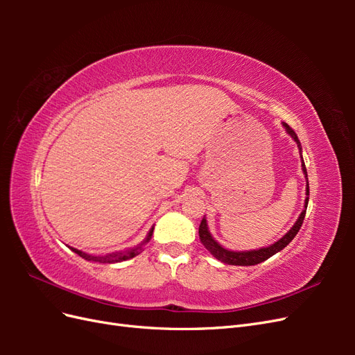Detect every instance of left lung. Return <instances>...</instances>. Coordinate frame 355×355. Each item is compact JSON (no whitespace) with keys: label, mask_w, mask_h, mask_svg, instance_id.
Listing matches in <instances>:
<instances>
[{"label":"left lung","mask_w":355,"mask_h":355,"mask_svg":"<svg viewBox=\"0 0 355 355\" xmlns=\"http://www.w3.org/2000/svg\"><path fill=\"white\" fill-rule=\"evenodd\" d=\"M284 127H286L287 133L295 139V142L297 144L299 149H302V148H300V142H299V139H297L296 133L292 130V127H288L286 123H284ZM300 157H302V155H300ZM302 170H304V173H305V178L308 179L306 167H305L304 159H302ZM308 200H309V184H306L305 209L302 210V213H300V216H299V219L296 220V223L293 225V228L290 230V231L284 235L283 239H280V240H278L277 243H274V244L270 245V247H263V249L250 250V252H231V250L223 249V247H222L220 244H218L216 241L213 240V237H211L210 232H209L206 219L201 220L200 228H198L200 241L202 243V245L206 247V249H207L214 257H216L218 261H220V262H223V263H228V265H240V266L257 265V263H261V262H263V261H266V259H270V257H271L272 254H275L277 252L283 250L284 247L296 237V234L299 232L300 227H302L304 219H305V213H306V207H308Z\"/></svg>","instance_id":"8db88e82"}]
</instances>
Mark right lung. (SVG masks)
Instances as JSON below:
<instances>
[{"label":"right lung","instance_id":"right-lung-1","mask_svg":"<svg viewBox=\"0 0 355 355\" xmlns=\"http://www.w3.org/2000/svg\"><path fill=\"white\" fill-rule=\"evenodd\" d=\"M154 232V228H151V231H149L148 237L145 240V243H148L149 240H151V235ZM71 250L75 252L77 254H80L81 257H84V259L87 261H93V262H102V263H112V262H121V261H127V259H132V257H135L136 254H139L141 252V245L136 247V249H132L128 252H123V253H112V254H108V256H90V254H85L83 253L81 250H77L73 249V247H71Z\"/></svg>","mask_w":355,"mask_h":355}]
</instances>
